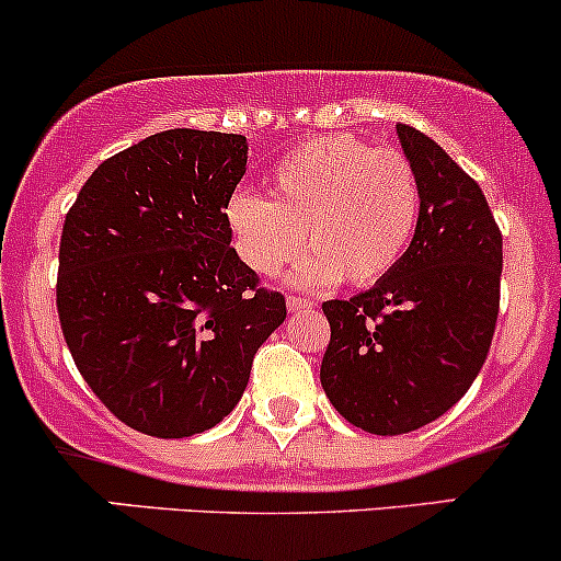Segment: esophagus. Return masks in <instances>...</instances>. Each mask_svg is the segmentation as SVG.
I'll use <instances>...</instances> for the list:
<instances>
[{
    "label": "esophagus",
    "mask_w": 561,
    "mask_h": 561,
    "mask_svg": "<svg viewBox=\"0 0 561 561\" xmlns=\"http://www.w3.org/2000/svg\"><path fill=\"white\" fill-rule=\"evenodd\" d=\"M313 300H309V298H298V295H290V298H287V309L290 311H309V309H313Z\"/></svg>",
    "instance_id": "esophagus-1"
}]
</instances>
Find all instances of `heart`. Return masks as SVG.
<instances>
[{"label": "heart", "mask_w": 561, "mask_h": 561, "mask_svg": "<svg viewBox=\"0 0 561 561\" xmlns=\"http://www.w3.org/2000/svg\"><path fill=\"white\" fill-rule=\"evenodd\" d=\"M417 220L421 183L408 159L346 135L285 153L271 170L268 199L237 194L226 205L233 250L261 276L290 263L306 233L311 252L295 268L304 287L375 285L410 250Z\"/></svg>", "instance_id": "obj_1"}]
</instances>
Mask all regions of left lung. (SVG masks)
I'll list each match as a JSON object with an SVG mask.
<instances>
[{"instance_id":"left-lung-1","label":"left lung","mask_w":561,"mask_h":561,"mask_svg":"<svg viewBox=\"0 0 561 561\" xmlns=\"http://www.w3.org/2000/svg\"><path fill=\"white\" fill-rule=\"evenodd\" d=\"M397 135L421 183L410 250L370 290L322 304V389L378 436L426 426L469 391L488 359L503 271V237L477 181L415 127Z\"/></svg>"}]
</instances>
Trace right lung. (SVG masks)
<instances>
[{"label":"right lung","instance_id":"1","mask_svg":"<svg viewBox=\"0 0 561 561\" xmlns=\"http://www.w3.org/2000/svg\"><path fill=\"white\" fill-rule=\"evenodd\" d=\"M248 138L164 130L114 153L66 215L58 317L79 373L122 423L202 434L237 408L282 293L231 248L226 205Z\"/></svg>","mask_w":561,"mask_h":561}]
</instances>
